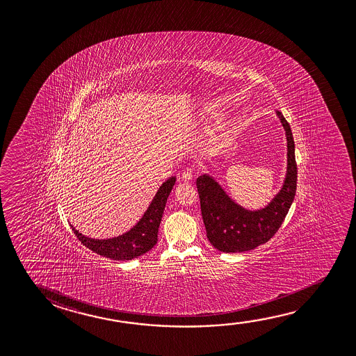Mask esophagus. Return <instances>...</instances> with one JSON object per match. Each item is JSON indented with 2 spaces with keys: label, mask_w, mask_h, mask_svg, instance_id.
<instances>
[{
  "label": "esophagus",
  "mask_w": 356,
  "mask_h": 356,
  "mask_svg": "<svg viewBox=\"0 0 356 356\" xmlns=\"http://www.w3.org/2000/svg\"><path fill=\"white\" fill-rule=\"evenodd\" d=\"M182 181L185 182H191L193 180V169H186L182 172Z\"/></svg>",
  "instance_id": "34e87169"
}]
</instances>
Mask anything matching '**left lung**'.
I'll return each mask as SVG.
<instances>
[{"label": "left lung", "mask_w": 356, "mask_h": 356, "mask_svg": "<svg viewBox=\"0 0 356 356\" xmlns=\"http://www.w3.org/2000/svg\"><path fill=\"white\" fill-rule=\"evenodd\" d=\"M286 136V174L280 193L266 207L245 210L225 193L210 175L196 180L201 213L211 245L225 253L254 250L268 242L280 229L291 209L297 190V163L291 127L280 111H277Z\"/></svg>", "instance_id": "8db88e82"}]
</instances>
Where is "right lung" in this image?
Masks as SVG:
<instances>
[{
	"label": "right lung",
	"instance_id": "add662e5",
	"mask_svg": "<svg viewBox=\"0 0 356 356\" xmlns=\"http://www.w3.org/2000/svg\"><path fill=\"white\" fill-rule=\"evenodd\" d=\"M175 181L176 177L172 176L163 182L155 197L152 198V204L141 217L140 221L122 236L114 238L94 239L79 234L73 226L72 229L83 245L100 256L114 261H130L141 256L150 251L158 242L159 226L165 210V204L175 185Z\"/></svg>",
	"mask_w": 356,
	"mask_h": 356
}]
</instances>
